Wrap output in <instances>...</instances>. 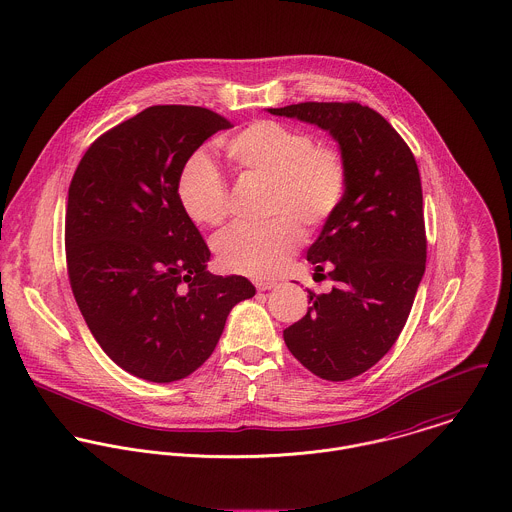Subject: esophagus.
Listing matches in <instances>:
<instances>
[{
    "instance_id": "obj_1",
    "label": "esophagus",
    "mask_w": 512,
    "mask_h": 512,
    "mask_svg": "<svg viewBox=\"0 0 512 512\" xmlns=\"http://www.w3.org/2000/svg\"><path fill=\"white\" fill-rule=\"evenodd\" d=\"M254 286H256L260 292H268V290H274V288H276V282H262V280H256Z\"/></svg>"
}]
</instances>
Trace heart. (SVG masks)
<instances>
[{
    "mask_svg": "<svg viewBox=\"0 0 512 512\" xmlns=\"http://www.w3.org/2000/svg\"><path fill=\"white\" fill-rule=\"evenodd\" d=\"M226 155L244 173L270 179L264 224L236 222L217 234L220 264L236 274L274 278L303 242V230L319 228L343 205L347 163L339 149L317 146L305 130L276 120H256L226 142ZM183 213L205 226L228 217L230 193L219 167L207 153H195L177 179Z\"/></svg>",
    "mask_w": 512,
    "mask_h": 512,
    "instance_id": "heart-1",
    "label": "heart"
}]
</instances>
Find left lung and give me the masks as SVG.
Segmentation results:
<instances>
[{"mask_svg":"<svg viewBox=\"0 0 512 512\" xmlns=\"http://www.w3.org/2000/svg\"><path fill=\"white\" fill-rule=\"evenodd\" d=\"M268 112L327 130L347 163L343 205L307 250L315 272L325 270L335 288L309 292L311 307L284 341L315 376L349 380L392 349L426 272L420 171L400 134L359 102H299Z\"/></svg>","mask_w":512,"mask_h":512,"instance_id":"1","label":"left lung"}]
</instances>
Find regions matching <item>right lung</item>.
Here are the masks:
<instances>
[{"label": "right lung", "instance_id": "add662e5", "mask_svg": "<svg viewBox=\"0 0 512 512\" xmlns=\"http://www.w3.org/2000/svg\"><path fill=\"white\" fill-rule=\"evenodd\" d=\"M230 122L201 106H149L102 134L69 187L65 246L78 309L130 374L173 382L203 365L230 309L256 293L207 272L211 250L177 201L187 159Z\"/></svg>", "mask_w": 512, "mask_h": 512}]
</instances>
